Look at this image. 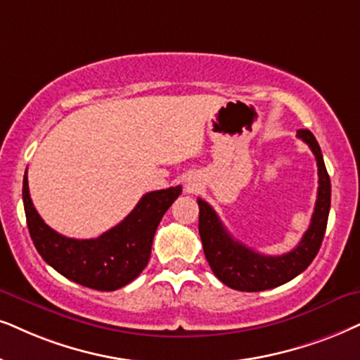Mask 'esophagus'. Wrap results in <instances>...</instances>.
<instances>
[{
	"label": "esophagus",
	"mask_w": 360,
	"mask_h": 360,
	"mask_svg": "<svg viewBox=\"0 0 360 360\" xmlns=\"http://www.w3.org/2000/svg\"><path fill=\"white\" fill-rule=\"evenodd\" d=\"M195 186H198V184H194V183H188V186H186V189H188V191H194V189H195Z\"/></svg>",
	"instance_id": "obj_1"
}]
</instances>
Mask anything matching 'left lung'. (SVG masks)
I'll list each match as a JSON object with an SVG mask.
<instances>
[{
    "label": "left lung",
    "instance_id": "left-lung-1",
    "mask_svg": "<svg viewBox=\"0 0 360 360\" xmlns=\"http://www.w3.org/2000/svg\"><path fill=\"white\" fill-rule=\"evenodd\" d=\"M297 138L302 139L316 156L319 188L309 229L304 233L301 243L290 252L282 256H264L254 249H249L227 233L216 211L206 201L198 198L199 236L202 240L204 256L214 276L227 288L243 292H259L277 288L306 271L319 252L330 209V179L314 134L309 129H299Z\"/></svg>",
    "mask_w": 360,
    "mask_h": 360
}]
</instances>
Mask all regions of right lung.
<instances>
[{"label": "right lung", "instance_id": "1", "mask_svg": "<svg viewBox=\"0 0 360 360\" xmlns=\"http://www.w3.org/2000/svg\"><path fill=\"white\" fill-rule=\"evenodd\" d=\"M181 191V186H176L144 194L120 224L96 239L66 238L44 224L30 198L26 172L22 204L36 251L53 269L84 288L116 290L134 281L148 266L159 222Z\"/></svg>", "mask_w": 360, "mask_h": 360}]
</instances>
